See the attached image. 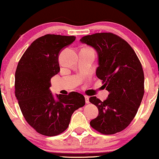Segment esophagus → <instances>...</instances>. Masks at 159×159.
Instances as JSON below:
<instances>
[{
    "label": "esophagus",
    "mask_w": 159,
    "mask_h": 159,
    "mask_svg": "<svg viewBox=\"0 0 159 159\" xmlns=\"http://www.w3.org/2000/svg\"><path fill=\"white\" fill-rule=\"evenodd\" d=\"M85 97V101H86V104H89V97L88 96H84Z\"/></svg>",
    "instance_id": "esophagus-1"
}]
</instances>
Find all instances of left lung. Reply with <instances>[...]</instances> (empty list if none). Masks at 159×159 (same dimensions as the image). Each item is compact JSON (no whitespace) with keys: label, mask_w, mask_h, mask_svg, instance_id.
Returning a JSON list of instances; mask_svg holds the SVG:
<instances>
[{"label":"left lung","mask_w":159,"mask_h":159,"mask_svg":"<svg viewBox=\"0 0 159 159\" xmlns=\"http://www.w3.org/2000/svg\"><path fill=\"white\" fill-rule=\"evenodd\" d=\"M80 41L97 50L99 67L96 74L109 93L104 102L96 97L89 99L99 109L90 125L104 135L120 133L134 119L143 97L142 65L131 46L113 33L86 35Z\"/></svg>","instance_id":"1"}]
</instances>
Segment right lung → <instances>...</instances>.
<instances>
[{
    "label": "right lung",
    "instance_id": "1",
    "mask_svg": "<svg viewBox=\"0 0 159 159\" xmlns=\"http://www.w3.org/2000/svg\"><path fill=\"white\" fill-rule=\"evenodd\" d=\"M74 36L46 34L31 44L15 73V95L23 116L38 133L55 136L66 130L73 113L85 105L84 95L75 91L57 95L50 90L51 78L60 72V50L75 41Z\"/></svg>",
    "mask_w": 159,
    "mask_h": 159
}]
</instances>
